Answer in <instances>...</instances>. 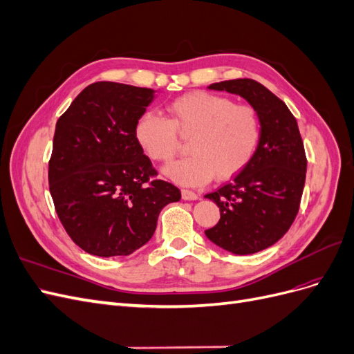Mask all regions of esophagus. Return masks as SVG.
Segmentation results:
<instances>
[{
	"instance_id": "obj_1",
	"label": "esophagus",
	"mask_w": 354,
	"mask_h": 354,
	"mask_svg": "<svg viewBox=\"0 0 354 354\" xmlns=\"http://www.w3.org/2000/svg\"><path fill=\"white\" fill-rule=\"evenodd\" d=\"M181 198H183L185 201H196V199H199V195H196L195 192H192V190L183 189L181 190Z\"/></svg>"
}]
</instances>
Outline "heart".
Returning <instances> with one entry per match:
<instances>
[{"mask_svg": "<svg viewBox=\"0 0 354 354\" xmlns=\"http://www.w3.org/2000/svg\"><path fill=\"white\" fill-rule=\"evenodd\" d=\"M169 120L145 112L136 122V138L155 162L168 164L180 149V137L189 138L187 153L165 169L178 185L201 186L216 176L229 180L252 160L261 142V118L250 104L208 91H192L168 104Z\"/></svg>", "mask_w": 354, "mask_h": 354, "instance_id": "b5f03b06", "label": "heart"}]
</instances>
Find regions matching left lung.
Returning a JSON list of instances; mask_svg holds the SVG:
<instances>
[{"instance_id": "left-lung-1", "label": "left lung", "mask_w": 354, "mask_h": 354, "mask_svg": "<svg viewBox=\"0 0 354 354\" xmlns=\"http://www.w3.org/2000/svg\"><path fill=\"white\" fill-rule=\"evenodd\" d=\"M208 88L239 94L260 113L263 133L248 167L205 195L220 208L218 223L205 234L229 252H259L283 236L299 209L307 159L298 124L286 104L254 80L221 81Z\"/></svg>"}]
</instances>
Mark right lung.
I'll return each instance as SVG.
<instances>
[{"label": "right lung", "instance_id": "add662e5", "mask_svg": "<svg viewBox=\"0 0 354 354\" xmlns=\"http://www.w3.org/2000/svg\"><path fill=\"white\" fill-rule=\"evenodd\" d=\"M151 88L90 84L56 124L50 194L71 239L97 257L130 255L153 236L160 209L180 190L164 180L136 138Z\"/></svg>", "mask_w": 354, "mask_h": 354}]
</instances>
